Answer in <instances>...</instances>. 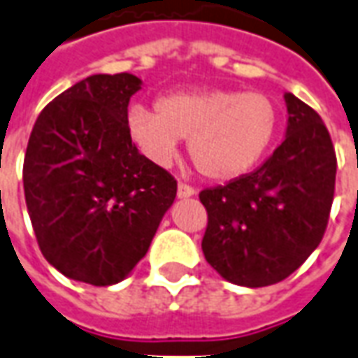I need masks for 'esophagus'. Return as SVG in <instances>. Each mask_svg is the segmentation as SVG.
Wrapping results in <instances>:
<instances>
[{
    "mask_svg": "<svg viewBox=\"0 0 358 358\" xmlns=\"http://www.w3.org/2000/svg\"><path fill=\"white\" fill-rule=\"evenodd\" d=\"M176 194H178V199H187V197H192L196 194V189L192 186H187V184H182V182H180L178 192H176Z\"/></svg>",
    "mask_w": 358,
    "mask_h": 358,
    "instance_id": "obj_1",
    "label": "esophagus"
}]
</instances>
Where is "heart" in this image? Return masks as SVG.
<instances>
[{"instance_id": "1", "label": "heart", "mask_w": 358, "mask_h": 358, "mask_svg": "<svg viewBox=\"0 0 358 358\" xmlns=\"http://www.w3.org/2000/svg\"><path fill=\"white\" fill-rule=\"evenodd\" d=\"M157 112L134 106L127 136L155 164L166 166L187 139L189 159L205 178L229 182L248 174L269 153L281 126L277 102L266 92L207 89L166 94Z\"/></svg>"}]
</instances>
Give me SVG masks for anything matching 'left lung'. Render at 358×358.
<instances>
[{
	"instance_id": "left-lung-1",
	"label": "left lung",
	"mask_w": 358,
	"mask_h": 358,
	"mask_svg": "<svg viewBox=\"0 0 358 358\" xmlns=\"http://www.w3.org/2000/svg\"><path fill=\"white\" fill-rule=\"evenodd\" d=\"M283 143L256 171L199 194L207 209L201 250L222 279L267 287L318 248L336 189V151L318 112L285 92Z\"/></svg>"
}]
</instances>
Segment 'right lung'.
<instances>
[{"label": "right lung", "instance_id": "add662e5", "mask_svg": "<svg viewBox=\"0 0 358 358\" xmlns=\"http://www.w3.org/2000/svg\"><path fill=\"white\" fill-rule=\"evenodd\" d=\"M143 81L96 73L40 112L22 186L50 266L94 287L124 281L147 254L176 197V180L127 136L129 99Z\"/></svg>", "mask_w": 358, "mask_h": 358}]
</instances>
